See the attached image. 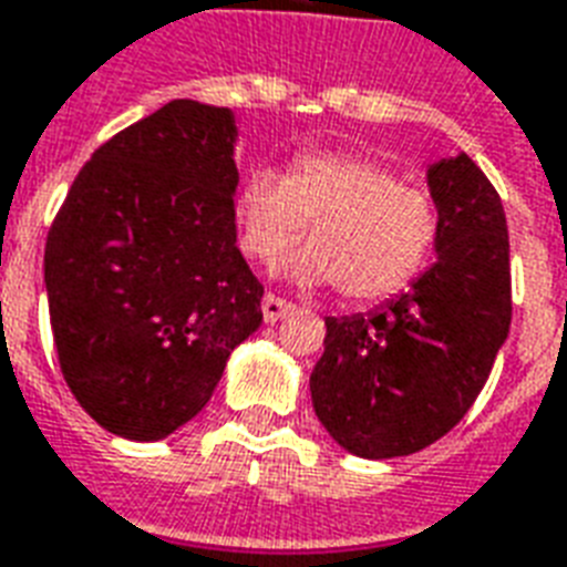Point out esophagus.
I'll list each match as a JSON object with an SVG mask.
<instances>
[{"mask_svg": "<svg viewBox=\"0 0 567 567\" xmlns=\"http://www.w3.org/2000/svg\"><path fill=\"white\" fill-rule=\"evenodd\" d=\"M261 312H265L267 323L282 321L285 315L293 312V302L282 300V297H276V293H265V300H261Z\"/></svg>", "mask_w": 567, "mask_h": 567, "instance_id": "1", "label": "esophagus"}]
</instances>
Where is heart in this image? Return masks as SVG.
<instances>
[{
	"mask_svg": "<svg viewBox=\"0 0 567 567\" xmlns=\"http://www.w3.org/2000/svg\"><path fill=\"white\" fill-rule=\"evenodd\" d=\"M240 244L274 261L312 223V244L285 261L300 285H339L353 302L395 297L425 270L440 235L434 198L365 154H302L288 175L252 168L237 193Z\"/></svg>",
	"mask_w": 567,
	"mask_h": 567,
	"instance_id": "heart-1",
	"label": "heart"
}]
</instances>
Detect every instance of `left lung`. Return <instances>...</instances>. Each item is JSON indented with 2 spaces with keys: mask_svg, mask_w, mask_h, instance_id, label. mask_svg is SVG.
<instances>
[{
  "mask_svg": "<svg viewBox=\"0 0 567 567\" xmlns=\"http://www.w3.org/2000/svg\"><path fill=\"white\" fill-rule=\"evenodd\" d=\"M437 265L369 315L327 318L312 371L321 425L357 457H401L473 408L512 327L508 226L499 193L466 154L427 168Z\"/></svg>",
  "mask_w": 567,
  "mask_h": 567,
  "instance_id": "8db88e82",
  "label": "left lung"
}]
</instances>
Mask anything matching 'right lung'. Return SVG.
<instances>
[{
  "mask_svg": "<svg viewBox=\"0 0 567 567\" xmlns=\"http://www.w3.org/2000/svg\"><path fill=\"white\" fill-rule=\"evenodd\" d=\"M235 115L172 101L80 168L43 249L59 365L82 410L127 440L168 437L261 323L237 249Z\"/></svg>",
  "mask_w": 567,
  "mask_h": 567,
  "instance_id": "obj_1",
  "label": "right lung"
}]
</instances>
